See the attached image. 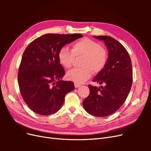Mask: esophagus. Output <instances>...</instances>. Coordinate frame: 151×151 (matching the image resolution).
<instances>
[{
  "label": "esophagus",
  "instance_id": "obj_1",
  "mask_svg": "<svg viewBox=\"0 0 151 151\" xmlns=\"http://www.w3.org/2000/svg\"><path fill=\"white\" fill-rule=\"evenodd\" d=\"M74 86H75L76 88H79V87L80 86V84H77V83H74Z\"/></svg>",
  "mask_w": 151,
  "mask_h": 151
}]
</instances>
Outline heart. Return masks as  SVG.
<instances>
[{"label":"heart","instance_id":"1","mask_svg":"<svg viewBox=\"0 0 151 151\" xmlns=\"http://www.w3.org/2000/svg\"><path fill=\"white\" fill-rule=\"evenodd\" d=\"M84 56L80 68H73L67 73V78L76 83L81 84L89 79L93 71L102 70L108 61L106 50L98 42L89 38L77 41L72 45V50L66 46L59 50L58 58L60 65L65 68L72 66L75 57Z\"/></svg>","mask_w":151,"mask_h":151}]
</instances>
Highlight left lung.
Here are the masks:
<instances>
[{
	"label": "left lung",
	"mask_w": 151,
	"mask_h": 151,
	"mask_svg": "<svg viewBox=\"0 0 151 151\" xmlns=\"http://www.w3.org/2000/svg\"><path fill=\"white\" fill-rule=\"evenodd\" d=\"M103 40L108 49L106 65L93 79L104 86L88 85L90 93L83 101L90 115L103 117L116 112L129 94L132 85V66L129 54L117 40L109 36H94Z\"/></svg>",
	"instance_id": "1"
}]
</instances>
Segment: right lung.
<instances>
[{"label": "right lung", "instance_id": "1", "mask_svg": "<svg viewBox=\"0 0 151 151\" xmlns=\"http://www.w3.org/2000/svg\"><path fill=\"white\" fill-rule=\"evenodd\" d=\"M82 37L81 34H46L25 49L17 80L22 98L35 113L47 116L57 112L66 94L74 89L72 82L62 80L65 73L58 53L61 47Z\"/></svg>", "mask_w": 151, "mask_h": 151}]
</instances>
